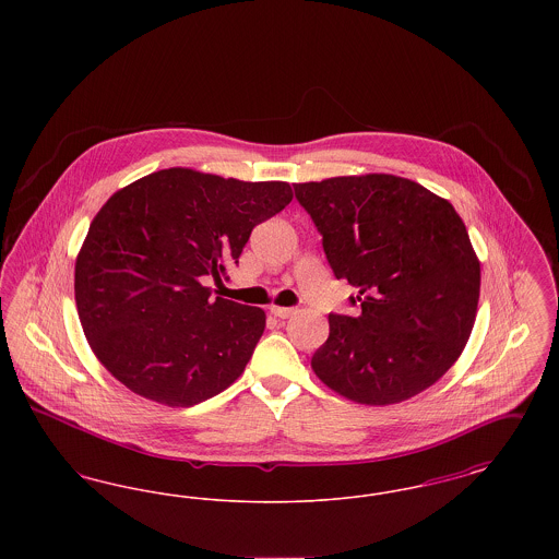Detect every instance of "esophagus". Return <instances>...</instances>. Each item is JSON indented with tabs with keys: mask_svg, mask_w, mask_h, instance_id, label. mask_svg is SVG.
<instances>
[{
	"mask_svg": "<svg viewBox=\"0 0 559 559\" xmlns=\"http://www.w3.org/2000/svg\"><path fill=\"white\" fill-rule=\"evenodd\" d=\"M270 312L276 317V319H292L293 314L297 312L295 308H281V306H272Z\"/></svg>",
	"mask_w": 559,
	"mask_h": 559,
	"instance_id": "esophagus-1",
	"label": "esophagus"
}]
</instances>
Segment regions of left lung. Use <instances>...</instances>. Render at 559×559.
<instances>
[{
  "instance_id": "left-lung-1",
  "label": "left lung",
  "mask_w": 559,
  "mask_h": 559,
  "mask_svg": "<svg viewBox=\"0 0 559 559\" xmlns=\"http://www.w3.org/2000/svg\"><path fill=\"white\" fill-rule=\"evenodd\" d=\"M358 317L329 314L312 371L340 396L388 406L421 394L467 344L479 299V260L451 203L392 176L293 185Z\"/></svg>"
}]
</instances>
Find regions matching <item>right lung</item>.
Returning <instances> with one entry per match:
<instances>
[{
    "label": "right lung",
    "mask_w": 559,
    "mask_h": 559,
    "mask_svg": "<svg viewBox=\"0 0 559 559\" xmlns=\"http://www.w3.org/2000/svg\"><path fill=\"white\" fill-rule=\"evenodd\" d=\"M287 182H242L188 167L148 174L96 213L75 262L85 340L133 394L171 408L239 379L266 312L215 297L251 230L292 203Z\"/></svg>",
    "instance_id": "obj_1"
}]
</instances>
